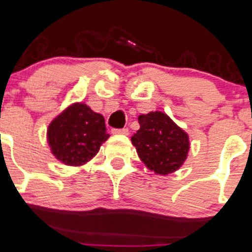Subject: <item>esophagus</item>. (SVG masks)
I'll list each match as a JSON object with an SVG mask.
<instances>
[{
    "label": "esophagus",
    "instance_id": "esophagus-1",
    "mask_svg": "<svg viewBox=\"0 0 252 252\" xmlns=\"http://www.w3.org/2000/svg\"><path fill=\"white\" fill-rule=\"evenodd\" d=\"M113 134H123V135H128L129 130L126 128H122V129H113L112 130Z\"/></svg>",
    "mask_w": 252,
    "mask_h": 252
}]
</instances>
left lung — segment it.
<instances>
[{"label": "left lung", "mask_w": 252, "mask_h": 252, "mask_svg": "<svg viewBox=\"0 0 252 252\" xmlns=\"http://www.w3.org/2000/svg\"><path fill=\"white\" fill-rule=\"evenodd\" d=\"M139 130L131 137L140 160L159 175L171 174L184 164L190 143L188 134L163 112L138 117Z\"/></svg>", "instance_id": "left-lung-1"}]
</instances>
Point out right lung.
Masks as SVG:
<instances>
[{
	"instance_id": "1",
	"label": "right lung",
	"mask_w": 252,
	"mask_h": 252,
	"mask_svg": "<svg viewBox=\"0 0 252 252\" xmlns=\"http://www.w3.org/2000/svg\"><path fill=\"white\" fill-rule=\"evenodd\" d=\"M108 138L103 115L84 103L69 105L51 122L47 130L52 154L70 166L88 163Z\"/></svg>"
}]
</instances>
